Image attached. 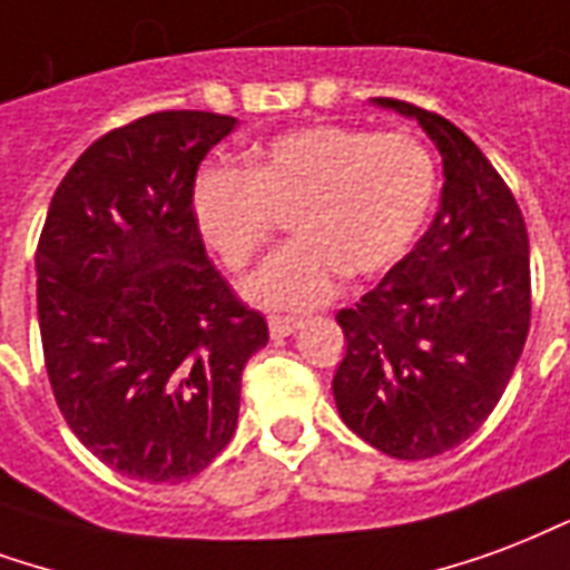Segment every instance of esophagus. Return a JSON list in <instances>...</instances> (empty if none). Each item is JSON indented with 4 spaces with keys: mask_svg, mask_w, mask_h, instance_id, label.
<instances>
[{
    "mask_svg": "<svg viewBox=\"0 0 570 570\" xmlns=\"http://www.w3.org/2000/svg\"><path fill=\"white\" fill-rule=\"evenodd\" d=\"M298 326H302V320L298 317H268V332H272V338H286V335H293Z\"/></svg>",
    "mask_w": 570,
    "mask_h": 570,
    "instance_id": "34e87169",
    "label": "esophagus"
}]
</instances>
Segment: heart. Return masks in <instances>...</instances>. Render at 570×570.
<instances>
[{"mask_svg":"<svg viewBox=\"0 0 570 570\" xmlns=\"http://www.w3.org/2000/svg\"><path fill=\"white\" fill-rule=\"evenodd\" d=\"M435 199V159L414 135L314 124L253 147L247 171L202 168L193 223L229 272H244L289 217L296 242L244 281L268 311H305L411 250Z\"/></svg>","mask_w":570,"mask_h":570,"instance_id":"heart-1","label":"heart"}]
</instances>
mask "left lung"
<instances>
[{
  "label": "left lung",
  "instance_id": "obj_1",
  "mask_svg": "<svg viewBox=\"0 0 570 570\" xmlns=\"http://www.w3.org/2000/svg\"><path fill=\"white\" fill-rule=\"evenodd\" d=\"M416 117L444 156L429 232L353 307L332 392L341 420L392 459H432L487 423L520 362L532 320L529 232L513 193L480 147L435 111Z\"/></svg>",
  "mask_w": 570,
  "mask_h": 570
}]
</instances>
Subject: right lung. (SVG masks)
<instances>
[{
  "mask_svg": "<svg viewBox=\"0 0 570 570\" xmlns=\"http://www.w3.org/2000/svg\"><path fill=\"white\" fill-rule=\"evenodd\" d=\"M235 129L156 111L92 141L50 199L36 250L50 390L92 456L180 483L238 425L242 371L268 323L232 293L193 223L202 159Z\"/></svg>",
  "mask_w": 570,
  "mask_h": 570,
  "instance_id": "add662e5",
  "label": "right lung"
}]
</instances>
